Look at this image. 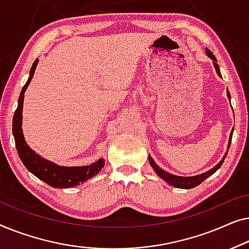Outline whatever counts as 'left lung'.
<instances>
[{
    "instance_id": "left-lung-1",
    "label": "left lung",
    "mask_w": 249,
    "mask_h": 249,
    "mask_svg": "<svg viewBox=\"0 0 249 249\" xmlns=\"http://www.w3.org/2000/svg\"><path fill=\"white\" fill-rule=\"evenodd\" d=\"M205 53L213 61V65H214L215 71H216V73H218V75L220 76V78H221V73H220V68H219V65L216 64V58L214 57V55H213L211 52L208 50V48H206V50H205ZM227 97H228L229 99H230V93H229L228 90H227ZM232 132H233V129L230 133L228 149L230 148L231 138H232ZM227 153H228V152H226V155L223 156V158L221 159V161H220L218 164H215V166L213 167L212 169L205 171V173H203L201 175H197V176H192V177L176 176V175H171L170 173H167V171H164L163 169H161V168L158 166V164L155 162V160L151 158V156H149V162H150V164H151V167L153 168V169H155L156 174L158 175V176L161 178V179H163L164 181H167L168 184L171 185V186H174V187L184 188V190H190V188H193V187L198 186V185L201 184L202 181H204L209 176H211V175L214 174L215 171L218 170L220 167H221V164L223 163V161H225L226 157H227Z\"/></svg>"
}]
</instances>
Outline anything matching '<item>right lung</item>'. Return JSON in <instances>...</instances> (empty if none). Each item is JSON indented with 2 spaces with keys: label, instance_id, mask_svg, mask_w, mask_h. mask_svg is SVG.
Segmentation results:
<instances>
[{
  "label": "right lung",
  "instance_id": "add662e5",
  "mask_svg": "<svg viewBox=\"0 0 249 249\" xmlns=\"http://www.w3.org/2000/svg\"><path fill=\"white\" fill-rule=\"evenodd\" d=\"M38 64V59L34 62L31 66L29 79L26 85L23 86L18 100V107L15 111L12 122V132L15 136L16 148L18 151L21 161L24 164V167L30 171L31 174L35 175L40 180H43L47 185L55 188H70L76 185L85 183L89 178L96 176V175L101 170V168L105 166V159H99L96 162L91 163L90 166L83 167H63L55 164L52 161L41 158L36 152L33 151L24 140L22 133V106H23V98L24 92L29 86V83L33 79L36 71Z\"/></svg>",
  "mask_w": 249,
  "mask_h": 249
}]
</instances>
